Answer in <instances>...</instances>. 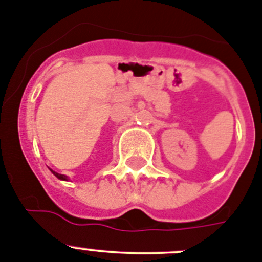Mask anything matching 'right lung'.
<instances>
[{
  "mask_svg": "<svg viewBox=\"0 0 262 262\" xmlns=\"http://www.w3.org/2000/svg\"><path fill=\"white\" fill-rule=\"evenodd\" d=\"M51 172H53V170H51ZM53 174L55 176V177H58V178H59V180H67V177H66V176H63V174H59V173H57V172H53Z\"/></svg>",
  "mask_w": 262,
  "mask_h": 262,
  "instance_id": "obj_1",
  "label": "right lung"
}]
</instances>
